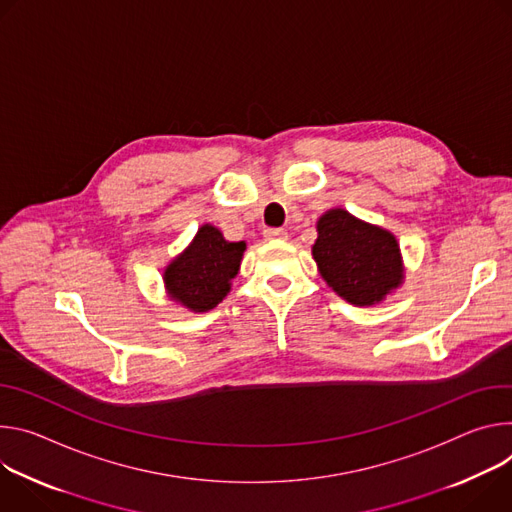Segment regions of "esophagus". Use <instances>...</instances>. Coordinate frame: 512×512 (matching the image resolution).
<instances>
[{
  "mask_svg": "<svg viewBox=\"0 0 512 512\" xmlns=\"http://www.w3.org/2000/svg\"><path fill=\"white\" fill-rule=\"evenodd\" d=\"M264 238L266 240H287L289 234H287V230H282V227H268V230H264Z\"/></svg>",
  "mask_w": 512,
  "mask_h": 512,
  "instance_id": "1",
  "label": "esophagus"
}]
</instances>
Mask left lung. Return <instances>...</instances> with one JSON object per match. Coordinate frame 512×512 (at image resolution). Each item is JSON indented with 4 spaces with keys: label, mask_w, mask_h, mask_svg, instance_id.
Instances as JSON below:
<instances>
[{
    "label": "left lung",
    "mask_w": 512,
    "mask_h": 512,
    "mask_svg": "<svg viewBox=\"0 0 512 512\" xmlns=\"http://www.w3.org/2000/svg\"><path fill=\"white\" fill-rule=\"evenodd\" d=\"M321 278L331 291L356 307H374L403 287L405 264L394 234L342 207L317 219L311 246Z\"/></svg>",
    "instance_id": "obj_1"
}]
</instances>
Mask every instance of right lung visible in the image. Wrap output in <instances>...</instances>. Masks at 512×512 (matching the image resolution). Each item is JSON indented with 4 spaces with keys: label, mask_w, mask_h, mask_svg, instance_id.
Returning <instances> with one entry per match:
<instances>
[{
    "label": "right lung",
    "mask_w": 512,
    "mask_h": 512,
    "mask_svg": "<svg viewBox=\"0 0 512 512\" xmlns=\"http://www.w3.org/2000/svg\"><path fill=\"white\" fill-rule=\"evenodd\" d=\"M246 242H227L215 225H201L191 244L162 270L166 297L193 311L217 307L232 291Z\"/></svg>",
    "instance_id": "1"
}]
</instances>
